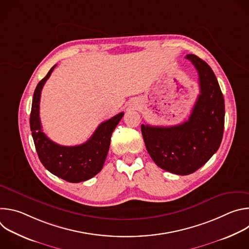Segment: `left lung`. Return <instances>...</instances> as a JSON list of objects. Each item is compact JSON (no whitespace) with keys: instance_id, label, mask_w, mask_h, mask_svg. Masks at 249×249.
Masks as SVG:
<instances>
[{"instance_id":"obj_1","label":"left lung","mask_w":249,"mask_h":249,"mask_svg":"<svg viewBox=\"0 0 249 249\" xmlns=\"http://www.w3.org/2000/svg\"><path fill=\"white\" fill-rule=\"evenodd\" d=\"M185 58L198 71L200 86L189 119L170 127L141 126L156 164L178 175L193 173L212 158L220 148L225 127V100L214 72L196 55Z\"/></svg>"}]
</instances>
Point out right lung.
<instances>
[{
	"mask_svg": "<svg viewBox=\"0 0 249 249\" xmlns=\"http://www.w3.org/2000/svg\"><path fill=\"white\" fill-rule=\"evenodd\" d=\"M55 67L56 65L50 69L34 90L29 118L30 130L35 149L44 167L68 182L78 183L90 179L102 169L109 150L112 132L123 117L124 112L102 122L92 136L82 145L66 147L54 143L42 131L39 103L42 88Z\"/></svg>",
	"mask_w": 249,
	"mask_h": 249,
	"instance_id": "obj_1",
	"label": "right lung"
}]
</instances>
